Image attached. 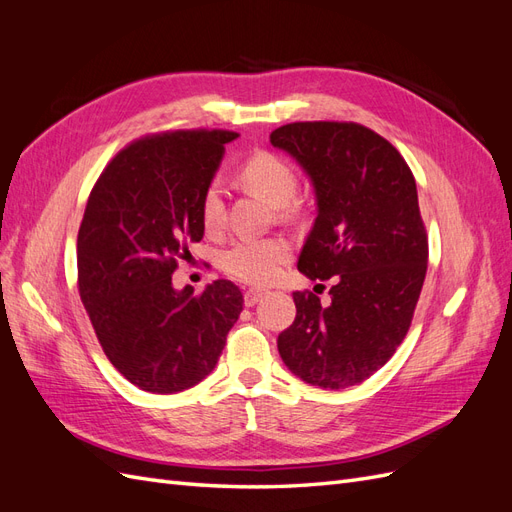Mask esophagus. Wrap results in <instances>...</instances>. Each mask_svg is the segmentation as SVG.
I'll use <instances>...</instances> for the list:
<instances>
[{
  "label": "esophagus",
  "mask_w": 512,
  "mask_h": 512,
  "mask_svg": "<svg viewBox=\"0 0 512 512\" xmlns=\"http://www.w3.org/2000/svg\"><path fill=\"white\" fill-rule=\"evenodd\" d=\"M262 297H265V292L258 290V288H250L245 294H243V301L247 307H254Z\"/></svg>",
  "instance_id": "obj_1"
}]
</instances>
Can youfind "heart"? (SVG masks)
Listing matches in <instances>:
<instances>
[{
	"label": "heart",
	"instance_id": "heart-1",
	"mask_svg": "<svg viewBox=\"0 0 512 512\" xmlns=\"http://www.w3.org/2000/svg\"><path fill=\"white\" fill-rule=\"evenodd\" d=\"M247 188L267 200L271 207L284 209L297 192V173L275 153H256L239 170ZM200 222L207 232H218L224 222V198L218 181H211L200 198ZM292 256V245L282 237L239 239L220 254V267L232 280L262 286L280 277Z\"/></svg>",
	"mask_w": 512,
	"mask_h": 512
}]
</instances>
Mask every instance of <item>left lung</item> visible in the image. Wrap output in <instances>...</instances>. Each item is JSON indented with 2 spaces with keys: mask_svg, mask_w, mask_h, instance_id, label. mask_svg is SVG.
Returning a JSON list of instances; mask_svg holds the SVG:
<instances>
[{
  "mask_svg": "<svg viewBox=\"0 0 512 512\" xmlns=\"http://www.w3.org/2000/svg\"><path fill=\"white\" fill-rule=\"evenodd\" d=\"M314 185L318 215L299 256L309 280H331V303L294 292L297 316L277 337L303 382L348 389L404 342L427 273L416 181L399 151L359 123L299 121L271 132Z\"/></svg>",
  "mask_w": 512,
  "mask_h": 512,
  "instance_id": "left-lung-1",
  "label": "left lung"
}]
</instances>
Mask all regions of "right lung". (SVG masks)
<instances>
[{"instance_id":"add662e5","label":"right lung","mask_w":512,"mask_h":512,"mask_svg":"<svg viewBox=\"0 0 512 512\" xmlns=\"http://www.w3.org/2000/svg\"><path fill=\"white\" fill-rule=\"evenodd\" d=\"M237 132L147 136L108 162L89 194L76 243L79 292L119 374L168 395L207 378L243 309L241 290L215 280L203 294L173 288L177 260L203 239L200 198Z\"/></svg>"}]
</instances>
